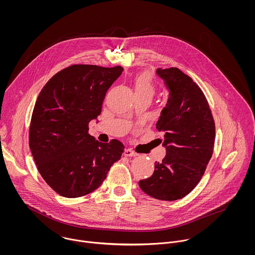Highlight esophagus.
<instances>
[{"mask_svg": "<svg viewBox=\"0 0 255 255\" xmlns=\"http://www.w3.org/2000/svg\"><path fill=\"white\" fill-rule=\"evenodd\" d=\"M124 155L127 157H135L137 156V154L135 152H133L131 149H126L124 152Z\"/></svg>", "mask_w": 255, "mask_h": 255, "instance_id": "34e87169", "label": "esophagus"}]
</instances>
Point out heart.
Instances as JSON below:
<instances>
[{"label": "heart", "mask_w": 255, "mask_h": 255, "mask_svg": "<svg viewBox=\"0 0 255 255\" xmlns=\"http://www.w3.org/2000/svg\"><path fill=\"white\" fill-rule=\"evenodd\" d=\"M135 94H148L153 96L156 90L155 83L149 73H143L135 76L133 80Z\"/></svg>", "instance_id": "heart-1"}]
</instances>
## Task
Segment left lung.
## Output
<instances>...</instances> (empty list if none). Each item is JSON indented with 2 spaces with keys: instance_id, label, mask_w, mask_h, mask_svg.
<instances>
[{
  "instance_id": "obj_1",
  "label": "left lung",
  "mask_w": 255,
  "mask_h": 255,
  "mask_svg": "<svg viewBox=\"0 0 255 255\" xmlns=\"http://www.w3.org/2000/svg\"><path fill=\"white\" fill-rule=\"evenodd\" d=\"M157 74L170 91L156 128L166 147L153 175L138 182L146 194L173 201L187 195L201 180L212 157L215 123L208 101L191 77L178 68L158 69Z\"/></svg>"
}]
</instances>
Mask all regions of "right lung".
Here are the masks:
<instances>
[{"label":"right lung","mask_w":255,"mask_h":255,"mask_svg":"<svg viewBox=\"0 0 255 255\" xmlns=\"http://www.w3.org/2000/svg\"><path fill=\"white\" fill-rule=\"evenodd\" d=\"M121 66L73 65L51 77L39 93L29 127V146L47 184L75 198L98 188L125 146L102 143L88 133L101 114L105 95L122 74Z\"/></svg>","instance_id":"obj_1"}]
</instances>
